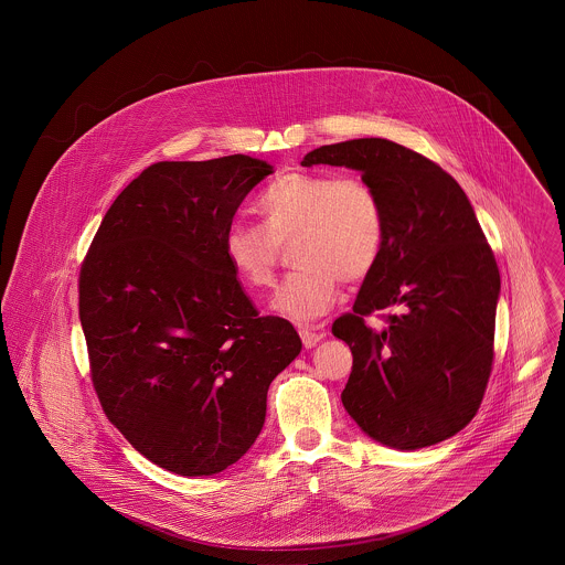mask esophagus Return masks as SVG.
I'll return each mask as SVG.
<instances>
[{
    "mask_svg": "<svg viewBox=\"0 0 565 565\" xmlns=\"http://www.w3.org/2000/svg\"><path fill=\"white\" fill-rule=\"evenodd\" d=\"M298 332H300V339H302L305 348H313L323 339V323H318V326H300Z\"/></svg>",
    "mask_w": 565,
    "mask_h": 565,
    "instance_id": "1",
    "label": "esophagus"
}]
</instances>
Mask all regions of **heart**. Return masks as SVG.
<instances>
[{"instance_id": "obj_1", "label": "heart", "mask_w": 565, "mask_h": 565, "mask_svg": "<svg viewBox=\"0 0 565 565\" xmlns=\"http://www.w3.org/2000/svg\"><path fill=\"white\" fill-rule=\"evenodd\" d=\"M263 228L233 220L222 239L224 258L247 289L269 287L278 245L298 265L278 287L271 309L294 322H311L337 300L341 280H363L379 263L387 217L376 189L359 175L289 171L254 204Z\"/></svg>"}]
</instances>
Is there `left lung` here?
I'll list each match as a JSON object with an SVG mask.
<instances>
[{"mask_svg": "<svg viewBox=\"0 0 565 565\" xmlns=\"http://www.w3.org/2000/svg\"><path fill=\"white\" fill-rule=\"evenodd\" d=\"M305 167L361 171L383 200L387 237L352 313L332 334L352 350L341 394L372 439L417 450L470 424L493 361L500 271L475 209L437 162L387 139H352L309 152ZM394 308L383 331L364 318Z\"/></svg>", "mask_w": 565, "mask_h": 565, "instance_id": "obj_1", "label": "left lung"}]
</instances>
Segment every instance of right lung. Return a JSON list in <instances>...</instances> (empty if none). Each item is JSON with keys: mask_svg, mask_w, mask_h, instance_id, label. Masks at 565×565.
<instances>
[{"mask_svg": "<svg viewBox=\"0 0 565 565\" xmlns=\"http://www.w3.org/2000/svg\"><path fill=\"white\" fill-rule=\"evenodd\" d=\"M274 171L245 154L162 161L104 215L81 267V323L106 417L146 459L211 477L256 441L271 381L300 354L224 258L245 195Z\"/></svg>", "mask_w": 565, "mask_h": 565, "instance_id": "obj_1", "label": "right lung"}]
</instances>
